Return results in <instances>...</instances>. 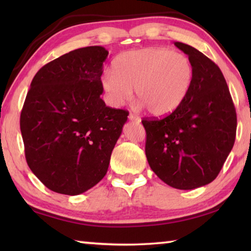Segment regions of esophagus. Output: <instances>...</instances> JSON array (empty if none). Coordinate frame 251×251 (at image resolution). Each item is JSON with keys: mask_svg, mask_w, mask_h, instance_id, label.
<instances>
[{"mask_svg": "<svg viewBox=\"0 0 251 251\" xmlns=\"http://www.w3.org/2000/svg\"><path fill=\"white\" fill-rule=\"evenodd\" d=\"M128 118H129V121H131V122H135V123H141V122H142L141 117H139V116H136V115H134V114H129Z\"/></svg>", "mask_w": 251, "mask_h": 251, "instance_id": "obj_1", "label": "esophagus"}]
</instances>
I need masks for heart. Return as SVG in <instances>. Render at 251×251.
Masks as SVG:
<instances>
[{
	"label": "heart",
	"instance_id": "1",
	"mask_svg": "<svg viewBox=\"0 0 251 251\" xmlns=\"http://www.w3.org/2000/svg\"><path fill=\"white\" fill-rule=\"evenodd\" d=\"M113 71L101 76L109 104L116 107L125 104L135 88L139 107H147L157 117L175 112L189 94L194 80L190 59L164 48L127 50L114 59Z\"/></svg>",
	"mask_w": 251,
	"mask_h": 251
}]
</instances>
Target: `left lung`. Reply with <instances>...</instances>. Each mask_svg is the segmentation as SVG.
Listing matches in <instances>:
<instances>
[{
	"instance_id": "obj_1",
	"label": "left lung",
	"mask_w": 251,
	"mask_h": 251,
	"mask_svg": "<svg viewBox=\"0 0 251 251\" xmlns=\"http://www.w3.org/2000/svg\"><path fill=\"white\" fill-rule=\"evenodd\" d=\"M192 62L186 100L163 120H143L148 164L165 184L189 190L209 184L222 171L236 138L237 115L219 67L193 46L175 42Z\"/></svg>"
}]
</instances>
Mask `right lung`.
Here are the masks:
<instances>
[{"instance_id":"add662e5","label":"right lung","mask_w":251,"mask_h":251,"mask_svg":"<svg viewBox=\"0 0 251 251\" xmlns=\"http://www.w3.org/2000/svg\"><path fill=\"white\" fill-rule=\"evenodd\" d=\"M108 50L87 46L48 63L31 83L21 113L25 158L55 193L75 196L100 182L128 112L100 99Z\"/></svg>"}]
</instances>
